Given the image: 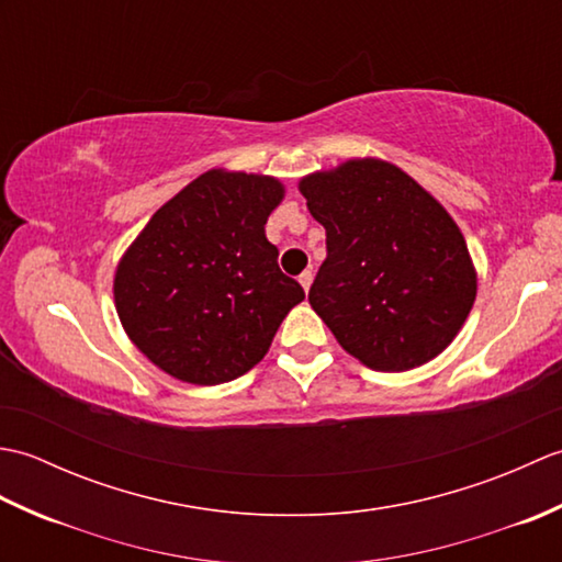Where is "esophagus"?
<instances>
[{"instance_id": "1", "label": "esophagus", "mask_w": 562, "mask_h": 562, "mask_svg": "<svg viewBox=\"0 0 562 562\" xmlns=\"http://www.w3.org/2000/svg\"><path fill=\"white\" fill-rule=\"evenodd\" d=\"M312 282H314V272H312V270H304V272L300 274V284L308 292V288H312Z\"/></svg>"}]
</instances>
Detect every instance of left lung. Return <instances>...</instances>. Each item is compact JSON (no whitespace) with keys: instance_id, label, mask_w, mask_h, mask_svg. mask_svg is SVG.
I'll return each instance as SVG.
<instances>
[{"instance_id":"left-lung-1","label":"left lung","mask_w":562,"mask_h":562,"mask_svg":"<svg viewBox=\"0 0 562 562\" xmlns=\"http://www.w3.org/2000/svg\"><path fill=\"white\" fill-rule=\"evenodd\" d=\"M300 190L328 250L308 302L342 348L376 372H408L445 350L475 300L449 212L381 159L312 173Z\"/></svg>"}]
</instances>
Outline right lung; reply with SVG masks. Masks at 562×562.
<instances>
[{"mask_svg": "<svg viewBox=\"0 0 562 562\" xmlns=\"http://www.w3.org/2000/svg\"><path fill=\"white\" fill-rule=\"evenodd\" d=\"M282 195L278 178L212 169L154 212L125 250L117 316L166 374L200 386L246 374L304 300L266 238Z\"/></svg>", "mask_w": 562, "mask_h": 562, "instance_id": "obj_1", "label": "right lung"}]
</instances>
